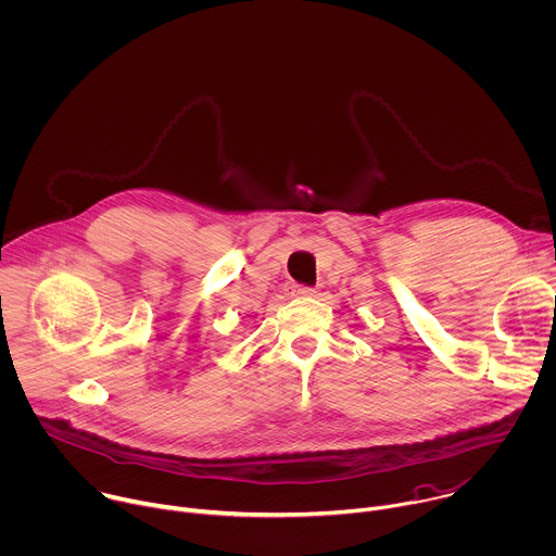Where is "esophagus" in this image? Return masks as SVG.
<instances>
[{"label":"esophagus","instance_id":"1","mask_svg":"<svg viewBox=\"0 0 556 556\" xmlns=\"http://www.w3.org/2000/svg\"><path fill=\"white\" fill-rule=\"evenodd\" d=\"M287 295L289 298H311V295H315V289L302 287V285H287Z\"/></svg>","mask_w":556,"mask_h":556}]
</instances>
